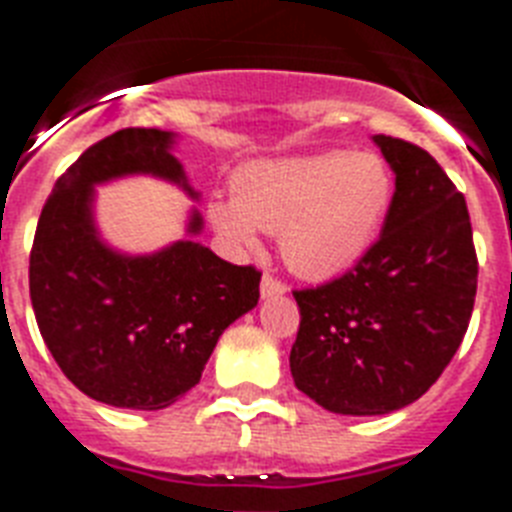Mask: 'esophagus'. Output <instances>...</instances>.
<instances>
[{
  "mask_svg": "<svg viewBox=\"0 0 512 512\" xmlns=\"http://www.w3.org/2000/svg\"><path fill=\"white\" fill-rule=\"evenodd\" d=\"M284 292H286L284 281H278L276 276L265 273L263 281H260V294H263V297H278V294H284Z\"/></svg>",
  "mask_w": 512,
  "mask_h": 512,
  "instance_id": "esophagus-1",
  "label": "esophagus"
}]
</instances>
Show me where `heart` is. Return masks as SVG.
Here are the masks:
<instances>
[{
    "instance_id": "1",
    "label": "heart",
    "mask_w": 512,
    "mask_h": 512,
    "mask_svg": "<svg viewBox=\"0 0 512 512\" xmlns=\"http://www.w3.org/2000/svg\"><path fill=\"white\" fill-rule=\"evenodd\" d=\"M392 194L381 157L331 149L249 162L236 173L234 194L210 199L207 218L234 252H255L268 231L297 276L334 278L368 252Z\"/></svg>"
}]
</instances>
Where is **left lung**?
<instances>
[{
  "mask_svg": "<svg viewBox=\"0 0 512 512\" xmlns=\"http://www.w3.org/2000/svg\"><path fill=\"white\" fill-rule=\"evenodd\" d=\"M373 141L394 170L381 236L344 276L299 289L294 384L331 413L384 415L450 365L476 299L479 260L465 197L410 141Z\"/></svg>",
  "mask_w": 512,
  "mask_h": 512,
  "instance_id": "8db88e82",
  "label": "left lung"
}]
</instances>
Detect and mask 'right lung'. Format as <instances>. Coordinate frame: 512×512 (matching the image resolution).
<instances>
[{"instance_id": "right-lung-1", "label": "right lung", "mask_w": 512, "mask_h": 512, "mask_svg": "<svg viewBox=\"0 0 512 512\" xmlns=\"http://www.w3.org/2000/svg\"><path fill=\"white\" fill-rule=\"evenodd\" d=\"M173 134L123 128L91 144L54 184L33 236L28 284L39 331L62 373L91 400L162 410L199 384L220 334L260 299V270L181 239L120 255L97 234L94 186L149 173L184 186ZM194 210L189 234H199Z\"/></svg>"}]
</instances>
